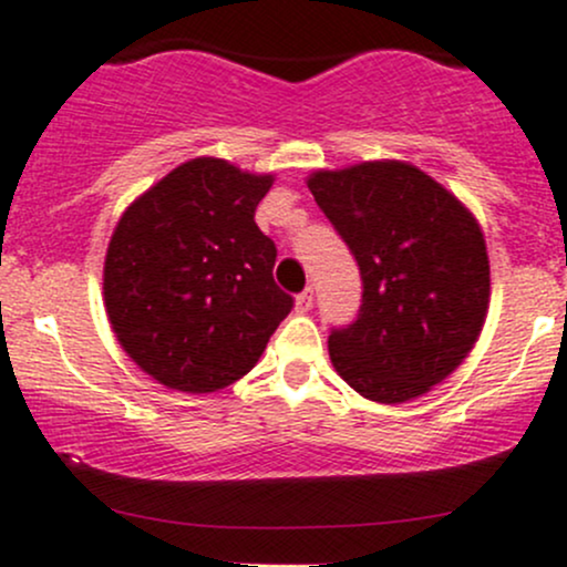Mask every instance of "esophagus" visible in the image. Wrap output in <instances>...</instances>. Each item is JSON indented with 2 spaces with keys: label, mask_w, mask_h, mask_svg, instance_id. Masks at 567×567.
Instances as JSON below:
<instances>
[{
  "label": "esophagus",
  "mask_w": 567,
  "mask_h": 567,
  "mask_svg": "<svg viewBox=\"0 0 567 567\" xmlns=\"http://www.w3.org/2000/svg\"><path fill=\"white\" fill-rule=\"evenodd\" d=\"M312 301H315V293H312V290H303L301 296H296V312H299V315H307L309 309H312Z\"/></svg>",
  "instance_id": "esophagus-1"
}]
</instances>
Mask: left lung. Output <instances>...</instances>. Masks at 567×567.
<instances>
[{
	"instance_id": "obj_1",
	"label": "left lung",
	"mask_w": 567,
	"mask_h": 567,
	"mask_svg": "<svg viewBox=\"0 0 567 567\" xmlns=\"http://www.w3.org/2000/svg\"><path fill=\"white\" fill-rule=\"evenodd\" d=\"M307 187L363 279L359 320L329 337L333 369L369 402L424 396L467 359L486 323L492 279L478 219L404 159L320 168Z\"/></svg>"
}]
</instances>
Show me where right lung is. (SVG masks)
Returning a JSON list of instances; mask_svg holds the SVG:
<instances>
[{"mask_svg": "<svg viewBox=\"0 0 567 567\" xmlns=\"http://www.w3.org/2000/svg\"><path fill=\"white\" fill-rule=\"evenodd\" d=\"M274 174L195 157L118 217L103 301L118 344L165 389L212 393L264 355L293 299L274 285L277 247L255 225Z\"/></svg>", "mask_w": 567, "mask_h": 567, "instance_id": "add662e5", "label": "right lung"}]
</instances>
